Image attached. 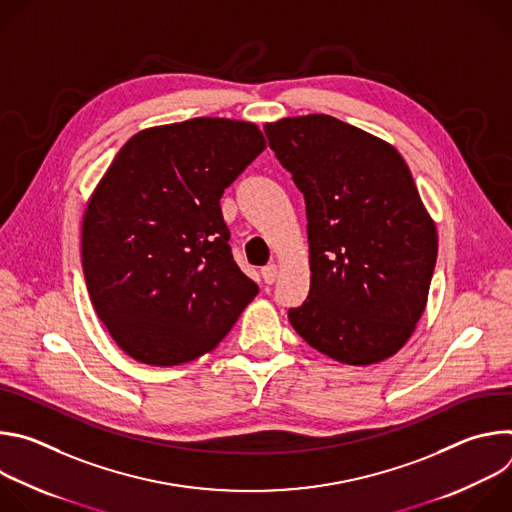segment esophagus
Wrapping results in <instances>:
<instances>
[{
  "instance_id": "1",
  "label": "esophagus",
  "mask_w": 512,
  "mask_h": 512,
  "mask_svg": "<svg viewBox=\"0 0 512 512\" xmlns=\"http://www.w3.org/2000/svg\"><path fill=\"white\" fill-rule=\"evenodd\" d=\"M261 275H263L265 283H273L277 279V275H279V269H277V265H265L261 269Z\"/></svg>"
}]
</instances>
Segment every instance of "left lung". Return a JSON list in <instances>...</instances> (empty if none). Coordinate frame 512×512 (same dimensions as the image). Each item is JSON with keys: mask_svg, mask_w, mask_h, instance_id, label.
Returning <instances> with one entry per match:
<instances>
[{"mask_svg": "<svg viewBox=\"0 0 512 512\" xmlns=\"http://www.w3.org/2000/svg\"><path fill=\"white\" fill-rule=\"evenodd\" d=\"M269 148L304 194L310 296L289 310L318 352L354 367L397 354L415 332L437 231L401 154L336 117L265 125Z\"/></svg>", "mask_w": 512, "mask_h": 512, "instance_id": "left-lung-1", "label": "left lung"}]
</instances>
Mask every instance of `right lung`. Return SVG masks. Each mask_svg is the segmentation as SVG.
I'll list each match as a JSON object with an SVG mask.
<instances>
[{"instance_id": "add662e5", "label": "right lung", "mask_w": 512, "mask_h": 512, "mask_svg": "<svg viewBox=\"0 0 512 512\" xmlns=\"http://www.w3.org/2000/svg\"><path fill=\"white\" fill-rule=\"evenodd\" d=\"M265 150L255 123L196 117L135 133L93 190L81 231L93 308L131 358L210 352L257 296L235 263L221 196Z\"/></svg>"}]
</instances>
